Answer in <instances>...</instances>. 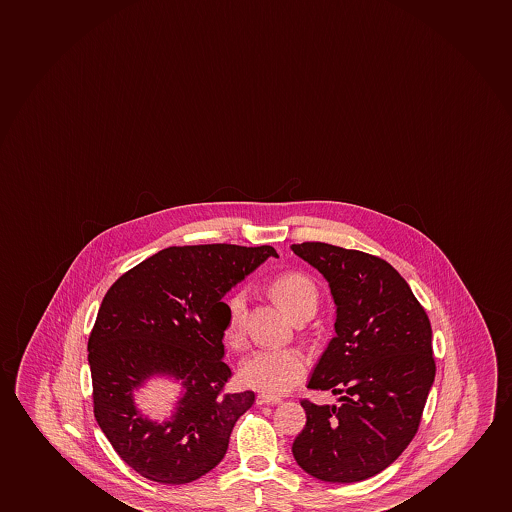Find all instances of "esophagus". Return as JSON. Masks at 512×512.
Listing matches in <instances>:
<instances>
[{
  "label": "esophagus",
  "instance_id": "esophagus-1",
  "mask_svg": "<svg viewBox=\"0 0 512 512\" xmlns=\"http://www.w3.org/2000/svg\"><path fill=\"white\" fill-rule=\"evenodd\" d=\"M256 403L258 405H277V403H280V398H271V396H266V394H258Z\"/></svg>",
  "mask_w": 512,
  "mask_h": 512
}]
</instances>
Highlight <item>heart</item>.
Segmentation results:
<instances>
[{
    "mask_svg": "<svg viewBox=\"0 0 512 512\" xmlns=\"http://www.w3.org/2000/svg\"><path fill=\"white\" fill-rule=\"evenodd\" d=\"M270 294L294 321L311 318L318 307V287L302 271H285L273 278ZM244 314L246 295L235 292L225 302L224 336L229 343L241 341ZM306 371V357L297 350H259L244 360L241 379L247 388L277 398L295 388Z\"/></svg>",
    "mask_w": 512,
    "mask_h": 512,
    "instance_id": "1",
    "label": "heart"
}]
</instances>
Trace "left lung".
Listing matches in <instances>:
<instances>
[{
  "label": "left lung",
  "mask_w": 512,
  "mask_h": 512,
  "mask_svg": "<svg viewBox=\"0 0 512 512\" xmlns=\"http://www.w3.org/2000/svg\"><path fill=\"white\" fill-rule=\"evenodd\" d=\"M290 249L328 280L336 306L335 336L307 388L341 401H300L307 422L292 453L318 480L362 482L386 470L417 434L435 377L429 316L384 259L326 242Z\"/></svg>",
  "instance_id": "left-lung-1"
}]
</instances>
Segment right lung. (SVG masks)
<instances>
[{
    "mask_svg": "<svg viewBox=\"0 0 512 512\" xmlns=\"http://www.w3.org/2000/svg\"><path fill=\"white\" fill-rule=\"evenodd\" d=\"M270 256L271 246H172L126 271L100 304L89 336L95 420L126 465L152 482L181 485L222 461L253 391L225 393L224 295ZM172 376L184 396L153 423L132 393Z\"/></svg>",
    "mask_w": 512,
    "mask_h": 512,
    "instance_id": "1",
    "label": "right lung"
}]
</instances>
